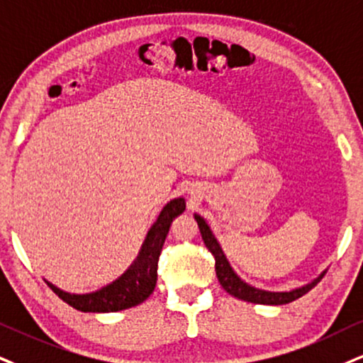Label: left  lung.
<instances>
[{"mask_svg": "<svg viewBox=\"0 0 363 363\" xmlns=\"http://www.w3.org/2000/svg\"><path fill=\"white\" fill-rule=\"evenodd\" d=\"M195 220L199 223L200 234H202V239L205 245L210 252L213 254L216 257V272L218 277V283L222 284V288L227 291V293L232 294V296L244 299V301H250V303H257V305H286V303L294 301V299L301 298L303 294H306L308 291L315 288L316 284L320 283L321 277L325 276V272L321 274L318 279H315L313 283L303 286V288L289 291V293H271V291H262V289H256L252 286H249L247 283H244L239 276L232 271L229 261H227L225 254L220 245H218L217 239L213 237L212 230L207 225V222L203 220L200 216H195Z\"/></svg>", "mask_w": 363, "mask_h": 363, "instance_id": "1", "label": "left lung"}]
</instances>
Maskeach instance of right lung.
Wrapping results in <instances>:
<instances>
[{"label": "right lung", "instance_id": "right-lung-1", "mask_svg": "<svg viewBox=\"0 0 363 363\" xmlns=\"http://www.w3.org/2000/svg\"><path fill=\"white\" fill-rule=\"evenodd\" d=\"M183 210H185V200L183 199H174L164 205L158 220L147 232L136 262L113 284L89 294H70L58 289L48 281L47 284L50 286L58 298H62L67 305L79 311L111 313L140 305L155 291L156 279H158V259L161 249H163L173 218L183 213Z\"/></svg>", "mask_w": 363, "mask_h": 363}]
</instances>
